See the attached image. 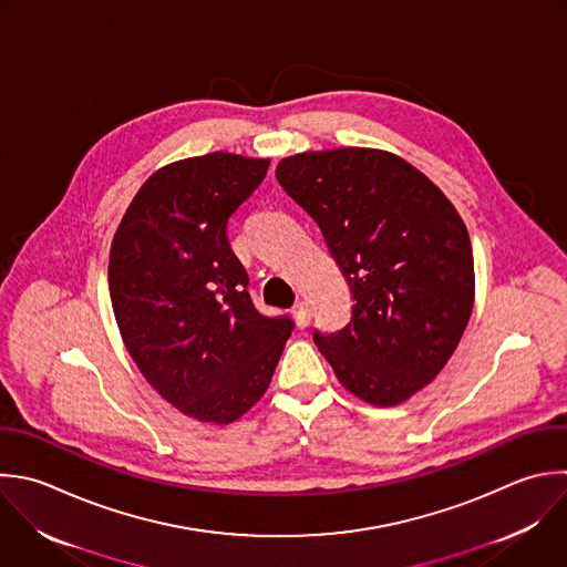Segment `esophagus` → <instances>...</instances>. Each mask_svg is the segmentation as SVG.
<instances>
[{"label": "esophagus", "mask_w": 567, "mask_h": 567, "mask_svg": "<svg viewBox=\"0 0 567 567\" xmlns=\"http://www.w3.org/2000/svg\"><path fill=\"white\" fill-rule=\"evenodd\" d=\"M292 317L297 321V326L303 330L310 323V312H308V303L306 301H297L292 308Z\"/></svg>", "instance_id": "34e87169"}]
</instances>
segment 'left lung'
<instances>
[{
    "mask_svg": "<svg viewBox=\"0 0 567 567\" xmlns=\"http://www.w3.org/2000/svg\"><path fill=\"white\" fill-rule=\"evenodd\" d=\"M281 188L317 221L352 292L319 352L354 396L396 405L447 363L474 306L467 228L450 199L405 159L374 148L299 153Z\"/></svg>",
    "mask_w": 567,
    "mask_h": 567,
    "instance_id": "left-lung-1",
    "label": "left lung"
}]
</instances>
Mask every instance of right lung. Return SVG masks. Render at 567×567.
Segmentation results:
<instances>
[{
	"label": "right lung",
	"mask_w": 567,
	"mask_h": 567,
	"mask_svg": "<svg viewBox=\"0 0 567 567\" xmlns=\"http://www.w3.org/2000/svg\"><path fill=\"white\" fill-rule=\"evenodd\" d=\"M270 159L208 153L153 173L111 246L109 288L122 339L179 412L233 423L268 390L295 328L261 315L228 244V219Z\"/></svg>",
	"instance_id": "obj_1"
}]
</instances>
